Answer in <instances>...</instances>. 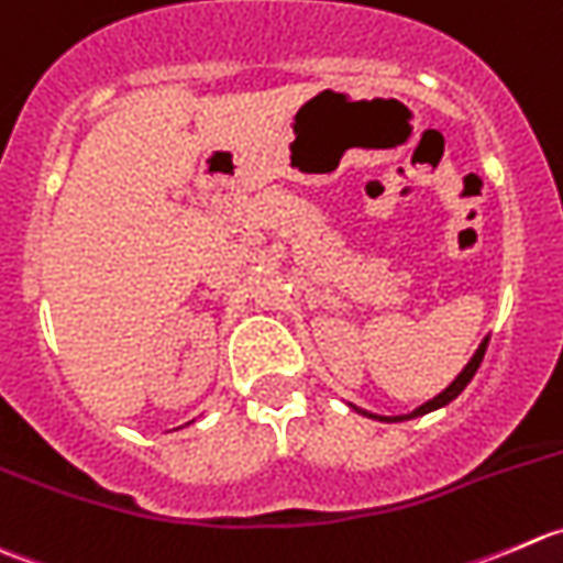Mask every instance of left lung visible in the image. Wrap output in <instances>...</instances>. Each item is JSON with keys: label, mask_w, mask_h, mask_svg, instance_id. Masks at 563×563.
Here are the masks:
<instances>
[{"label": "left lung", "mask_w": 563, "mask_h": 563, "mask_svg": "<svg viewBox=\"0 0 563 563\" xmlns=\"http://www.w3.org/2000/svg\"><path fill=\"white\" fill-rule=\"evenodd\" d=\"M487 342H489V336H484V342L478 344V350H476V353H473V358L468 361V364H465V369L460 372L457 377H454L452 386L443 388V391L438 394L435 399H430V402H424V405H421V408H416L413 413H408V416H375V413H366V410L355 408V405H350V408L358 410V413H364V416H369V419H377V421H408V419H419V416H424V413H432V410L443 408V405H449V402H452V399H457L460 394L465 391V386H468V383L473 380V375H476L478 364H482L484 353H487Z\"/></svg>", "instance_id": "8db88e82"}]
</instances>
